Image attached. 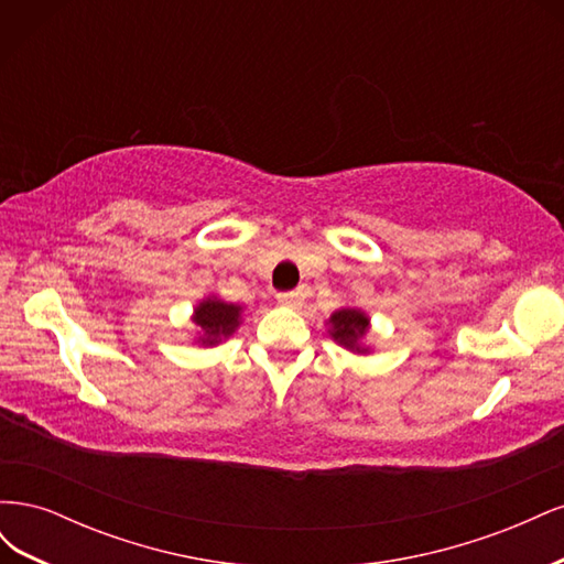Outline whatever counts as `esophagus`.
Segmentation results:
<instances>
[{
    "label": "esophagus",
    "mask_w": 564,
    "mask_h": 564,
    "mask_svg": "<svg viewBox=\"0 0 564 564\" xmlns=\"http://www.w3.org/2000/svg\"><path fill=\"white\" fill-rule=\"evenodd\" d=\"M278 303L286 305V308H299L301 296L296 292H284V294H278Z\"/></svg>",
    "instance_id": "esophagus-1"
}]
</instances>
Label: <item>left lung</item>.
Returning <instances> with one entry per match:
<instances>
[{
  "instance_id": "1",
  "label": "left lung",
  "mask_w": 564,
  "mask_h": 564,
  "mask_svg": "<svg viewBox=\"0 0 564 564\" xmlns=\"http://www.w3.org/2000/svg\"><path fill=\"white\" fill-rule=\"evenodd\" d=\"M369 332V317L360 308H340L329 317V334L338 346L352 352H369L362 344Z\"/></svg>"
}]
</instances>
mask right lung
Here are the masks:
<instances>
[{"label": "right lung", "instance_id": "obj_1", "mask_svg": "<svg viewBox=\"0 0 564 564\" xmlns=\"http://www.w3.org/2000/svg\"><path fill=\"white\" fill-rule=\"evenodd\" d=\"M240 319L242 305L226 303L216 296L204 299L199 301L193 315V322L202 329V336L197 340L202 346H216L224 338L235 334V329L240 327Z\"/></svg>", "mask_w": 564, "mask_h": 564}]
</instances>
